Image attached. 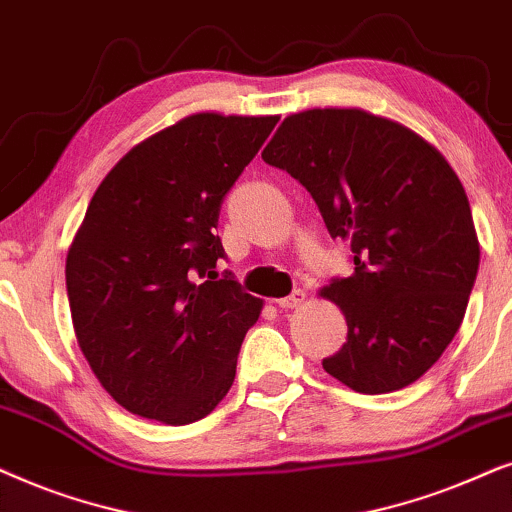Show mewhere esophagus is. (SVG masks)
<instances>
[{
    "label": "esophagus",
    "mask_w": 512,
    "mask_h": 512,
    "mask_svg": "<svg viewBox=\"0 0 512 512\" xmlns=\"http://www.w3.org/2000/svg\"><path fill=\"white\" fill-rule=\"evenodd\" d=\"M304 292L302 290H295L292 292V295H288V297H283V299H276V304L281 306V309H297L299 304L304 302Z\"/></svg>",
    "instance_id": "34e87169"
}]
</instances>
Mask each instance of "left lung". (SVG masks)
<instances>
[{"instance_id":"left-lung-1","label":"left lung","mask_w":512,"mask_h":512,"mask_svg":"<svg viewBox=\"0 0 512 512\" xmlns=\"http://www.w3.org/2000/svg\"><path fill=\"white\" fill-rule=\"evenodd\" d=\"M262 159L288 170L330 236L351 243L353 274L320 290L349 325L325 372L367 395L414 384L461 327L480 267L452 166L407 126L358 107L290 114Z\"/></svg>"}]
</instances>
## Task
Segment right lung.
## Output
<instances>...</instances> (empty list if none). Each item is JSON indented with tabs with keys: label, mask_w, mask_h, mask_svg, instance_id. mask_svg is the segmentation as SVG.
Returning a JSON list of instances; mask_svg holds the SVG:
<instances>
[{
	"label": "right lung",
	"mask_w": 512,
	"mask_h": 512,
	"mask_svg": "<svg viewBox=\"0 0 512 512\" xmlns=\"http://www.w3.org/2000/svg\"><path fill=\"white\" fill-rule=\"evenodd\" d=\"M278 117L199 112L135 145L88 203L65 281L79 349L138 417L185 426L229 393L262 299L231 274L215 236L224 196Z\"/></svg>",
	"instance_id": "1"
}]
</instances>
